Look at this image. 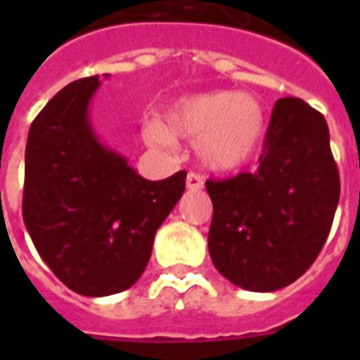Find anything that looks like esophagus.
Wrapping results in <instances>:
<instances>
[{
  "label": "esophagus",
  "instance_id": "obj_1",
  "mask_svg": "<svg viewBox=\"0 0 360 360\" xmlns=\"http://www.w3.org/2000/svg\"><path fill=\"white\" fill-rule=\"evenodd\" d=\"M204 187V179L198 173H188L187 175V188L188 191H200Z\"/></svg>",
  "mask_w": 360,
  "mask_h": 360
}]
</instances>
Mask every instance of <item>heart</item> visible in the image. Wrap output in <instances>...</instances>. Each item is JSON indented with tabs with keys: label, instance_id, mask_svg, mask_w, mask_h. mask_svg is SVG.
<instances>
[{
	"label": "heart",
	"instance_id": "obj_1",
	"mask_svg": "<svg viewBox=\"0 0 360 360\" xmlns=\"http://www.w3.org/2000/svg\"><path fill=\"white\" fill-rule=\"evenodd\" d=\"M266 110L247 92L216 90L187 96L165 111V123L148 119L142 139L156 148H173L177 139L196 141L198 156L214 172H235L249 164L266 133Z\"/></svg>",
	"mask_w": 360,
	"mask_h": 360
}]
</instances>
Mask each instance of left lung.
Listing matches in <instances>:
<instances>
[{
	"label": "left lung",
	"mask_w": 360,
	"mask_h": 360,
	"mask_svg": "<svg viewBox=\"0 0 360 360\" xmlns=\"http://www.w3.org/2000/svg\"><path fill=\"white\" fill-rule=\"evenodd\" d=\"M257 173L206 181L214 266L247 291H276L316 260L340 202V173L322 113L299 98L271 111Z\"/></svg>",
	"instance_id": "8db88e82"
}]
</instances>
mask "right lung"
Listing matches in <instances>:
<instances>
[{
    "label": "right lung",
    "instance_id": "1",
    "mask_svg": "<svg viewBox=\"0 0 360 360\" xmlns=\"http://www.w3.org/2000/svg\"><path fill=\"white\" fill-rule=\"evenodd\" d=\"M98 86L96 75L59 90L32 121L25 152V226L44 262L84 297L139 281L187 179H144L103 146L89 113Z\"/></svg>",
    "mask_w": 360,
    "mask_h": 360
}]
</instances>
